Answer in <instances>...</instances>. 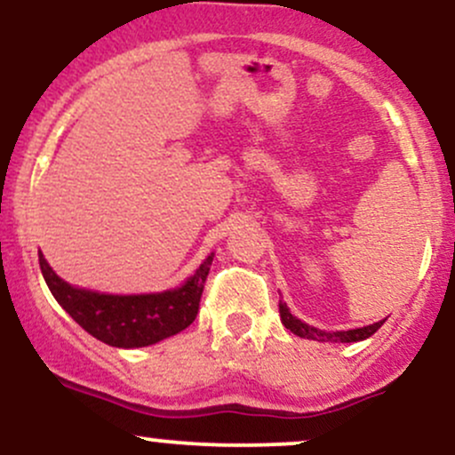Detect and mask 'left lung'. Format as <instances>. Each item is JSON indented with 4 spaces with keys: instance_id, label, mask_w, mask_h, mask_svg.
<instances>
[{
    "instance_id": "1",
    "label": "left lung",
    "mask_w": 455,
    "mask_h": 455,
    "mask_svg": "<svg viewBox=\"0 0 455 455\" xmlns=\"http://www.w3.org/2000/svg\"><path fill=\"white\" fill-rule=\"evenodd\" d=\"M278 311H281V322L284 323V328L287 331H291L293 334H298V337L302 339H313V341H322V343H356V341H363V339H369L373 332L378 331V328L382 326V322H376L371 323V326H365V328H354V331H337V332H326V331H317V328L308 326V323L300 322V319H296L289 313L287 304L281 302L278 304Z\"/></svg>"
}]
</instances>
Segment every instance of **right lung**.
Instances as JSON below:
<instances>
[{
    "label": "right lung",
    "instance_id": "obj_1",
    "mask_svg": "<svg viewBox=\"0 0 455 455\" xmlns=\"http://www.w3.org/2000/svg\"><path fill=\"white\" fill-rule=\"evenodd\" d=\"M213 254L201 263L183 287L147 296H108L71 287L49 267L38 252V263L49 291L84 331L114 347H144L186 331L198 315L201 296Z\"/></svg>",
    "mask_w": 455,
    "mask_h": 455
}]
</instances>
